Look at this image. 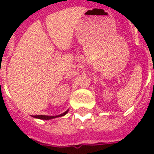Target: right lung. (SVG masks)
<instances>
[{
  "instance_id": "right-lung-1",
  "label": "right lung",
  "mask_w": 154,
  "mask_h": 154,
  "mask_svg": "<svg viewBox=\"0 0 154 154\" xmlns=\"http://www.w3.org/2000/svg\"><path fill=\"white\" fill-rule=\"evenodd\" d=\"M67 111H65L64 113L61 114V115H58V116H34L33 117H35V118H38V119H54V118H56V117H60V116H63L64 115H66L67 113Z\"/></svg>"
}]
</instances>
